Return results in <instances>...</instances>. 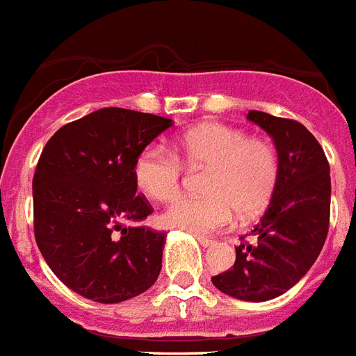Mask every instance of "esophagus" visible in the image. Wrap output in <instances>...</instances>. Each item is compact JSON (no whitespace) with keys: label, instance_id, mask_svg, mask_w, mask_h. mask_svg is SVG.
<instances>
[{"label":"esophagus","instance_id":"1","mask_svg":"<svg viewBox=\"0 0 356 356\" xmlns=\"http://www.w3.org/2000/svg\"><path fill=\"white\" fill-rule=\"evenodd\" d=\"M195 238L199 241V245L203 246V248H210V246H214V241H210V238L201 237V235H195Z\"/></svg>","mask_w":356,"mask_h":356}]
</instances>
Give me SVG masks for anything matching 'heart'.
<instances>
[{
  "mask_svg": "<svg viewBox=\"0 0 356 356\" xmlns=\"http://www.w3.org/2000/svg\"><path fill=\"white\" fill-rule=\"evenodd\" d=\"M175 149L188 165L204 163L207 197H188L170 204L163 222L168 227L195 235L222 232L235 222L237 212L250 218L266 209L279 180V159L273 146L246 138L243 131L222 123H199L175 140ZM181 165L161 146H149L134 165L140 191L153 201L167 203L180 191Z\"/></svg>",
  "mask_w": 356,
  "mask_h": 356,
  "instance_id": "obj_1",
  "label": "heart"
}]
</instances>
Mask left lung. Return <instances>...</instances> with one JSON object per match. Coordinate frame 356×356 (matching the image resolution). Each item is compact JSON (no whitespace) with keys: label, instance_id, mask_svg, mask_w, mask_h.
Segmentation results:
<instances>
[{"label":"left lung","instance_id":"8db88e82","mask_svg":"<svg viewBox=\"0 0 356 356\" xmlns=\"http://www.w3.org/2000/svg\"><path fill=\"white\" fill-rule=\"evenodd\" d=\"M248 121L273 138L279 180L254 227V245L235 246V264L212 277L224 294L243 302L279 298L307 273L323 250L330 224V167L302 123L250 110Z\"/></svg>","mask_w":356,"mask_h":356}]
</instances>
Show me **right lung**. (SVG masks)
I'll return each mask as SVG.
<instances>
[{
    "label": "right lung",
    "instance_id": "1",
    "mask_svg": "<svg viewBox=\"0 0 356 356\" xmlns=\"http://www.w3.org/2000/svg\"><path fill=\"white\" fill-rule=\"evenodd\" d=\"M172 119L102 108L54 132L33 175V232L47 266L98 303L127 302L157 281L167 233L136 195L138 155Z\"/></svg>",
    "mask_w": 356,
    "mask_h": 356
}]
</instances>
